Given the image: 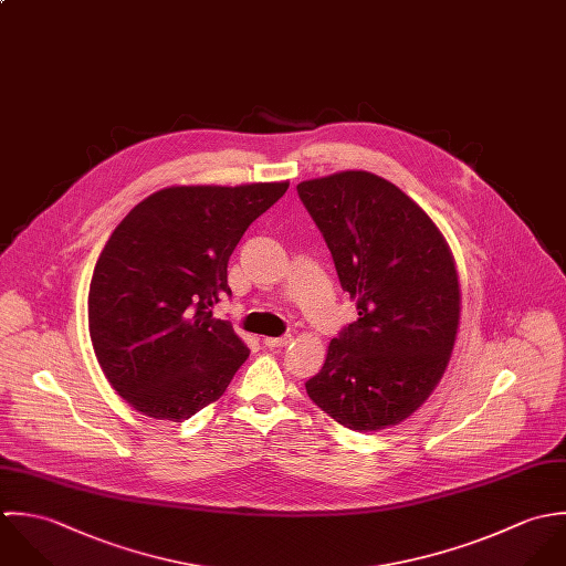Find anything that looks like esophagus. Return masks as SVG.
Returning a JSON list of instances; mask_svg holds the SVG:
<instances>
[{
	"mask_svg": "<svg viewBox=\"0 0 566 566\" xmlns=\"http://www.w3.org/2000/svg\"><path fill=\"white\" fill-rule=\"evenodd\" d=\"M286 343H291V335H282V337H266L264 345L266 347H284Z\"/></svg>",
	"mask_w": 566,
	"mask_h": 566,
	"instance_id": "1",
	"label": "esophagus"
}]
</instances>
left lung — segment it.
<instances>
[{"label": "left lung", "instance_id": "left-lung-1", "mask_svg": "<svg viewBox=\"0 0 566 566\" xmlns=\"http://www.w3.org/2000/svg\"><path fill=\"white\" fill-rule=\"evenodd\" d=\"M358 319L331 340L311 400L352 431L409 418L440 382L459 326V282L436 223L400 188L365 170L302 181Z\"/></svg>", "mask_w": 566, "mask_h": 566}]
</instances>
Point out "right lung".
<instances>
[{
	"label": "right lung",
	"instance_id": "add662e5",
	"mask_svg": "<svg viewBox=\"0 0 566 566\" xmlns=\"http://www.w3.org/2000/svg\"><path fill=\"white\" fill-rule=\"evenodd\" d=\"M286 190L164 188L115 227L90 284V335L135 411L181 422L226 394L249 347L212 308L231 295L227 262L242 233Z\"/></svg>",
	"mask_w": 566,
	"mask_h": 566
}]
</instances>
